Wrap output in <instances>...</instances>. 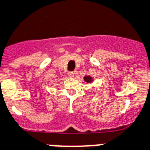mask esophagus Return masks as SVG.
Returning <instances> with one entry per match:
<instances>
[{
    "label": "esophagus",
    "instance_id": "esophagus-1",
    "mask_svg": "<svg viewBox=\"0 0 150 150\" xmlns=\"http://www.w3.org/2000/svg\"><path fill=\"white\" fill-rule=\"evenodd\" d=\"M74 72H68V76L70 77H74Z\"/></svg>",
    "mask_w": 150,
    "mask_h": 150
}]
</instances>
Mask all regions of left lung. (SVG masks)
Segmentation results:
<instances>
[{"instance_id":"1","label":"left lung","mask_w":150,"mask_h":150,"mask_svg":"<svg viewBox=\"0 0 150 150\" xmlns=\"http://www.w3.org/2000/svg\"><path fill=\"white\" fill-rule=\"evenodd\" d=\"M83 80H84V81L87 82V83H91V82H93L94 81L93 78L90 76H85L83 77Z\"/></svg>"}]
</instances>
